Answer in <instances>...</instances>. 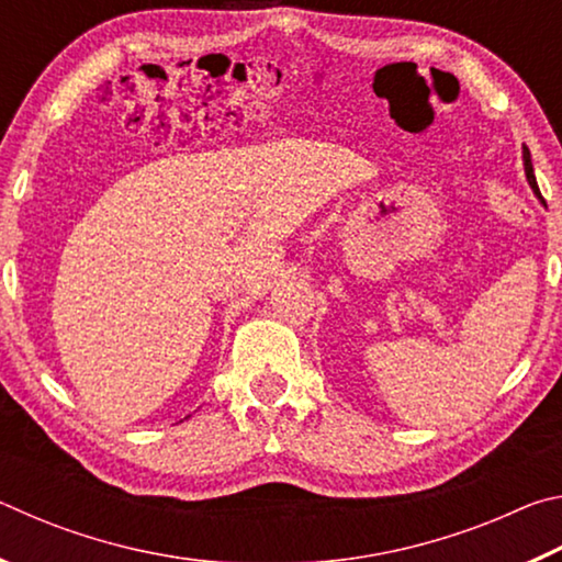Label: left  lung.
Here are the masks:
<instances>
[{"mask_svg": "<svg viewBox=\"0 0 562 562\" xmlns=\"http://www.w3.org/2000/svg\"><path fill=\"white\" fill-rule=\"evenodd\" d=\"M522 158H526V176H528V183L532 186V190L538 193V183H536V176H532V166H530V158H528V150H522ZM540 195V193H538Z\"/></svg>", "mask_w": 562, "mask_h": 562, "instance_id": "obj_1", "label": "left lung"}]
</instances>
